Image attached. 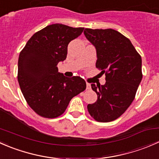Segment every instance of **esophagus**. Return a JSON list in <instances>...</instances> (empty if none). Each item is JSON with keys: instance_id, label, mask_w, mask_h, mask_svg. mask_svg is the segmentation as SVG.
Here are the masks:
<instances>
[{"instance_id": "esophagus-1", "label": "esophagus", "mask_w": 159, "mask_h": 159, "mask_svg": "<svg viewBox=\"0 0 159 159\" xmlns=\"http://www.w3.org/2000/svg\"><path fill=\"white\" fill-rule=\"evenodd\" d=\"M86 89H91V84L89 83H86Z\"/></svg>"}]
</instances>
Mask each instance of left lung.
Here are the masks:
<instances>
[{
    "label": "left lung",
    "mask_w": 159,
    "mask_h": 159,
    "mask_svg": "<svg viewBox=\"0 0 159 159\" xmlns=\"http://www.w3.org/2000/svg\"><path fill=\"white\" fill-rule=\"evenodd\" d=\"M86 38L95 47L96 68L105 73L104 85L91 84L98 99L88 105L91 116L100 122L119 118L132 103L142 79V57L129 38L113 29L85 28Z\"/></svg>",
    "instance_id": "left-lung-1"
}]
</instances>
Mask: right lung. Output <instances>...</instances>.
<instances>
[{
    "mask_svg": "<svg viewBox=\"0 0 159 159\" xmlns=\"http://www.w3.org/2000/svg\"><path fill=\"white\" fill-rule=\"evenodd\" d=\"M84 28L61 24L36 32L20 51L17 80L27 103L38 115L54 118L64 113L70 101L86 89L78 76L67 78L57 65L66 59L68 45Z\"/></svg>",
    "mask_w": 159,
    "mask_h": 159,
    "instance_id": "right-lung-1",
    "label": "right lung"
}]
</instances>
